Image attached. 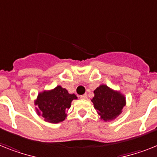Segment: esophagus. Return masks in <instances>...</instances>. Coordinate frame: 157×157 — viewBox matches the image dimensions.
Segmentation results:
<instances>
[{
  "instance_id": "obj_1",
  "label": "esophagus",
  "mask_w": 157,
  "mask_h": 157,
  "mask_svg": "<svg viewBox=\"0 0 157 157\" xmlns=\"http://www.w3.org/2000/svg\"><path fill=\"white\" fill-rule=\"evenodd\" d=\"M80 97H81V99H82V100H86V99L88 98V96H87V94H84L81 95Z\"/></svg>"
}]
</instances>
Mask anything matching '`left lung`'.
Masks as SVG:
<instances>
[{
  "label": "left lung",
  "mask_w": 157,
  "mask_h": 157,
  "mask_svg": "<svg viewBox=\"0 0 157 157\" xmlns=\"http://www.w3.org/2000/svg\"><path fill=\"white\" fill-rule=\"evenodd\" d=\"M94 95L92 102L101 116V119L105 121L116 119L125 106V97L107 85H100L95 89Z\"/></svg>",
  "instance_id": "left-lung-1"
}]
</instances>
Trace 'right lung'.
<instances>
[{"mask_svg":"<svg viewBox=\"0 0 157 157\" xmlns=\"http://www.w3.org/2000/svg\"><path fill=\"white\" fill-rule=\"evenodd\" d=\"M75 99H77L76 95L69 94L61 86L56 87L52 90L44 91L38 94L35 101L36 113L38 115H42L45 121L59 123L65 119L66 111Z\"/></svg>","mask_w":157,"mask_h":157,"instance_id":"obj_1","label":"right lung"}]
</instances>
